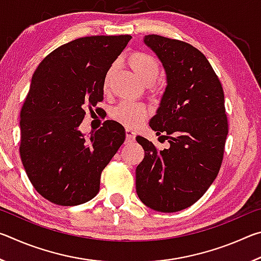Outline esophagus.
I'll use <instances>...</instances> for the list:
<instances>
[{"label": "esophagus", "instance_id": "esophagus-1", "mask_svg": "<svg viewBox=\"0 0 261 261\" xmlns=\"http://www.w3.org/2000/svg\"><path fill=\"white\" fill-rule=\"evenodd\" d=\"M125 137H126V140H134L136 137L135 131L131 129H125Z\"/></svg>", "mask_w": 261, "mask_h": 261}]
</instances>
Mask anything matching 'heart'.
<instances>
[{
  "label": "heart",
  "instance_id": "heart-1",
  "mask_svg": "<svg viewBox=\"0 0 261 261\" xmlns=\"http://www.w3.org/2000/svg\"><path fill=\"white\" fill-rule=\"evenodd\" d=\"M127 64H129L132 71L136 73V76L138 77L139 81L143 84L154 83L159 74V70H160L158 61L152 55L141 51L132 53L127 57ZM112 71L113 68H110L105 76V90L109 85V79L110 76H112ZM147 108L144 105L132 102H121L112 112V116L115 120L122 123L123 125H126L129 127L138 126L147 117Z\"/></svg>",
  "mask_w": 261,
  "mask_h": 261
}]
</instances>
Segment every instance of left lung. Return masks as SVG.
Wrapping results in <instances>:
<instances>
[{
	"mask_svg": "<svg viewBox=\"0 0 261 261\" xmlns=\"http://www.w3.org/2000/svg\"><path fill=\"white\" fill-rule=\"evenodd\" d=\"M165 69L167 85L149 126L168 139L156 151L137 136L145 151L136 169V191L149 208L173 213L199 200L219 174L228 121L222 86L205 55L187 42L145 35Z\"/></svg>",
	"mask_w": 261,
	"mask_h": 261,
	"instance_id": "8db88e82",
	"label": "left lung"
}]
</instances>
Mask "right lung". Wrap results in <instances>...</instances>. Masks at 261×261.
Listing matches in <instances>:
<instances>
[{"label":"right lung","mask_w":261,"mask_h":261,"mask_svg":"<svg viewBox=\"0 0 261 261\" xmlns=\"http://www.w3.org/2000/svg\"><path fill=\"white\" fill-rule=\"evenodd\" d=\"M131 35L79 38L38 65L20 112V158L43 198L76 206L99 192L101 173L124 143L120 123L106 121L90 137L79 130L86 106L103 99V81Z\"/></svg>","instance_id":"add662e5"}]
</instances>
